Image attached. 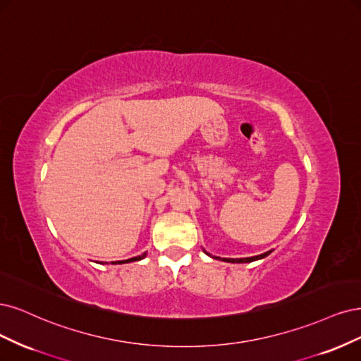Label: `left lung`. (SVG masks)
Returning <instances> with one entry per match:
<instances>
[{"mask_svg": "<svg viewBox=\"0 0 361 361\" xmlns=\"http://www.w3.org/2000/svg\"><path fill=\"white\" fill-rule=\"evenodd\" d=\"M205 252V250H204ZM273 250H269V252H265V253H262V255H257V257H250V258H237V259H234V258H224V261H226V262H232V264H244V262H253V261H258V259H262V258H265V257H269V255L271 253ZM207 253V252H205ZM207 255H210V253H207Z\"/></svg>", "mask_w": 361, "mask_h": 361, "instance_id": "left-lung-1", "label": "left lung"}]
</instances>
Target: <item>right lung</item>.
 <instances>
[{
	"mask_svg": "<svg viewBox=\"0 0 361 361\" xmlns=\"http://www.w3.org/2000/svg\"><path fill=\"white\" fill-rule=\"evenodd\" d=\"M145 257H147V252H145V253H142V255H139V257H135V258H130V259H126V261L112 262V264H127V262H135V261H141V259H144Z\"/></svg>",
	"mask_w": 361,
	"mask_h": 361,
	"instance_id": "add662e5",
	"label": "right lung"
}]
</instances>
